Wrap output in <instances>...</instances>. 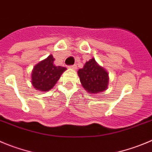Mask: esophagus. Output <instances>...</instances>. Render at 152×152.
I'll use <instances>...</instances> for the list:
<instances>
[{
    "label": "esophagus",
    "instance_id": "esophagus-1",
    "mask_svg": "<svg viewBox=\"0 0 152 152\" xmlns=\"http://www.w3.org/2000/svg\"><path fill=\"white\" fill-rule=\"evenodd\" d=\"M69 68H71V69H76V68H77V66H76V64L71 65V66H69Z\"/></svg>",
    "mask_w": 152,
    "mask_h": 152
}]
</instances>
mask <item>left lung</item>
I'll list each match as a JSON object with an SVG mask.
<instances>
[{"label": "left lung", "mask_w": 152, "mask_h": 152, "mask_svg": "<svg viewBox=\"0 0 152 152\" xmlns=\"http://www.w3.org/2000/svg\"><path fill=\"white\" fill-rule=\"evenodd\" d=\"M78 75L83 88L90 94L104 91L109 85V75L106 69L92 58L78 70Z\"/></svg>", "instance_id": "left-lung-1"}]
</instances>
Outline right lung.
<instances>
[{"mask_svg": "<svg viewBox=\"0 0 152 152\" xmlns=\"http://www.w3.org/2000/svg\"><path fill=\"white\" fill-rule=\"evenodd\" d=\"M53 56L50 55L36 64L32 70L31 82L37 90L48 91L54 87L62 73L66 69V67L55 66Z\"/></svg>", "mask_w": 152, "mask_h": 152, "instance_id": "obj_1", "label": "right lung"}]
</instances>
